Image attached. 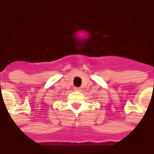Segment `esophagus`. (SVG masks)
Returning a JSON list of instances; mask_svg holds the SVG:
<instances>
[{"label":"esophagus","instance_id":"esophagus-1","mask_svg":"<svg viewBox=\"0 0 154 154\" xmlns=\"http://www.w3.org/2000/svg\"><path fill=\"white\" fill-rule=\"evenodd\" d=\"M74 90H76V91H80V90H82V89H81L80 87H75Z\"/></svg>","mask_w":154,"mask_h":154}]
</instances>
